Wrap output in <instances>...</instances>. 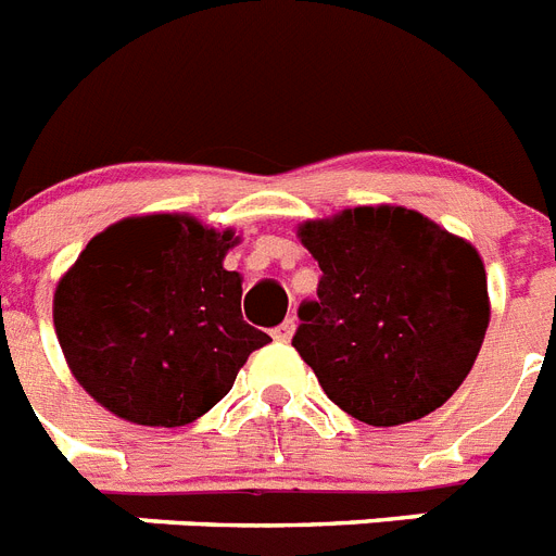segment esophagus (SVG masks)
Segmentation results:
<instances>
[{
	"label": "esophagus",
	"mask_w": 556,
	"mask_h": 556,
	"mask_svg": "<svg viewBox=\"0 0 556 556\" xmlns=\"http://www.w3.org/2000/svg\"><path fill=\"white\" fill-rule=\"evenodd\" d=\"M295 327H298L295 318H287V320H283V324H281V327H275V329H273V338H275V341L289 343V341H292V334H295Z\"/></svg>",
	"instance_id": "esophagus-1"
}]
</instances>
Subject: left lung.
Segmentation results:
<instances>
[{"label":"left lung","instance_id":"1","mask_svg":"<svg viewBox=\"0 0 556 556\" xmlns=\"http://www.w3.org/2000/svg\"><path fill=\"white\" fill-rule=\"evenodd\" d=\"M318 298L298 309L292 346L346 415L401 426L440 409L489 329L475 247L406 206H355L304 222Z\"/></svg>","mask_w":556,"mask_h":556}]
</instances>
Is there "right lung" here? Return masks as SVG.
Masks as SVG:
<instances>
[{
  "instance_id": "right-lung-1",
  "label": "right lung",
  "mask_w": 556,
  "mask_h": 556,
  "mask_svg": "<svg viewBox=\"0 0 556 556\" xmlns=\"http://www.w3.org/2000/svg\"><path fill=\"white\" fill-rule=\"evenodd\" d=\"M232 229L192 215H132L81 250L53 295L59 346L96 403L139 426L199 420L273 338L241 315L224 269Z\"/></svg>"
}]
</instances>
